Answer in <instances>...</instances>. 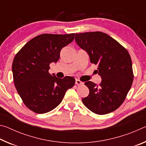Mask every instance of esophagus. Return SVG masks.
Segmentation results:
<instances>
[{
    "label": "esophagus",
    "mask_w": 146,
    "mask_h": 146,
    "mask_svg": "<svg viewBox=\"0 0 146 146\" xmlns=\"http://www.w3.org/2000/svg\"><path fill=\"white\" fill-rule=\"evenodd\" d=\"M84 84V82H81L80 80H78V79H76L75 80V84H76V85H82Z\"/></svg>",
    "instance_id": "esophagus-1"
}]
</instances>
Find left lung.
I'll return each instance as SVG.
<instances>
[{
	"label": "left lung",
	"instance_id": "left-lung-1",
	"mask_svg": "<svg viewBox=\"0 0 146 146\" xmlns=\"http://www.w3.org/2000/svg\"><path fill=\"white\" fill-rule=\"evenodd\" d=\"M77 45L87 52L91 63L98 65L102 81L97 85L88 81L90 90L82 98L94 113L105 115L117 110L124 101L133 80L132 62L128 51L108 35L100 31L76 33Z\"/></svg>",
	"mask_w": 146,
	"mask_h": 146
}]
</instances>
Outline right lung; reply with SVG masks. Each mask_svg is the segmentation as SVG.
<instances>
[{"label":"right lung","instance_id":"right-lung-1","mask_svg":"<svg viewBox=\"0 0 146 146\" xmlns=\"http://www.w3.org/2000/svg\"><path fill=\"white\" fill-rule=\"evenodd\" d=\"M75 33L42 34L32 38L20 50L12 64L13 82L27 107L36 113H48L60 104L68 89L75 85L73 76L56 77L48 72L56 63L64 47L73 40Z\"/></svg>","mask_w":146,"mask_h":146}]
</instances>
